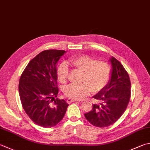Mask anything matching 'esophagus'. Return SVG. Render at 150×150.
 <instances>
[{"mask_svg":"<svg viewBox=\"0 0 150 150\" xmlns=\"http://www.w3.org/2000/svg\"><path fill=\"white\" fill-rule=\"evenodd\" d=\"M77 100H75V99H71V98H69L67 99V103H71L72 102H75Z\"/></svg>","mask_w":150,"mask_h":150,"instance_id":"1","label":"esophagus"}]
</instances>
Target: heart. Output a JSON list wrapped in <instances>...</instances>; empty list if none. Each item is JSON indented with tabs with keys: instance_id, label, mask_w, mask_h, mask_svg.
I'll use <instances>...</instances> for the list:
<instances>
[{
	"instance_id": "heart-1",
	"label": "heart",
	"mask_w": 150,
	"mask_h": 150,
	"mask_svg": "<svg viewBox=\"0 0 150 150\" xmlns=\"http://www.w3.org/2000/svg\"><path fill=\"white\" fill-rule=\"evenodd\" d=\"M70 64L83 72L81 84H70L64 89V94L67 98L77 100L84 99L93 93H98L103 90L109 83L112 73L110 64L107 62L96 60L88 55H79L70 60ZM69 67L66 62H62L57 68V77L62 84L67 81Z\"/></svg>"
}]
</instances>
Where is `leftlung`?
Here are the masks:
<instances>
[{
	"instance_id": "1",
	"label": "left lung",
	"mask_w": 150,
	"mask_h": 150,
	"mask_svg": "<svg viewBox=\"0 0 150 150\" xmlns=\"http://www.w3.org/2000/svg\"><path fill=\"white\" fill-rule=\"evenodd\" d=\"M112 70L107 86L93 96L99 103L84 114L92 125L106 127L114 124L127 108L131 97V81L124 67L114 57L110 59Z\"/></svg>"
}]
</instances>
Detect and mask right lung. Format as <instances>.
Here are the masks:
<instances>
[{"mask_svg":"<svg viewBox=\"0 0 150 150\" xmlns=\"http://www.w3.org/2000/svg\"><path fill=\"white\" fill-rule=\"evenodd\" d=\"M65 52L57 49L41 52L21 75L19 93L23 108L32 121L41 127L57 125L69 106L64 99H54L58 92L57 64Z\"/></svg>","mask_w":150,"mask_h":150,"instance_id":"add662e5","label":"right lung"}]
</instances>
